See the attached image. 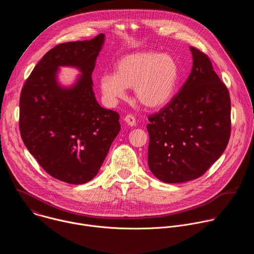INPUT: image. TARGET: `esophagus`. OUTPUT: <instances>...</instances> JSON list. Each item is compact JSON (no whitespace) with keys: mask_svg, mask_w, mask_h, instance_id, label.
<instances>
[{"mask_svg":"<svg viewBox=\"0 0 254 254\" xmlns=\"http://www.w3.org/2000/svg\"><path fill=\"white\" fill-rule=\"evenodd\" d=\"M125 121H126V123L128 125V126H130V127H133L134 125H135V119H134V117L132 116V115H127L126 117H125Z\"/></svg>","mask_w":254,"mask_h":254,"instance_id":"obj_1","label":"esophagus"}]
</instances>
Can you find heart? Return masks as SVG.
<instances>
[{
    "label": "heart",
    "instance_id": "b5f03b06",
    "mask_svg": "<svg viewBox=\"0 0 254 254\" xmlns=\"http://www.w3.org/2000/svg\"><path fill=\"white\" fill-rule=\"evenodd\" d=\"M179 76V65L169 54L138 52L123 57L116 73H105L100 88L105 99L114 103L126 97L127 88H134L139 103L159 108L172 97Z\"/></svg>",
    "mask_w": 254,
    "mask_h": 254
}]
</instances>
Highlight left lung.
Wrapping results in <instances>:
<instances>
[{
	"instance_id": "obj_1",
	"label": "left lung",
	"mask_w": 254,
	"mask_h": 254,
	"mask_svg": "<svg viewBox=\"0 0 254 254\" xmlns=\"http://www.w3.org/2000/svg\"><path fill=\"white\" fill-rule=\"evenodd\" d=\"M193 67L185 83L148 117V164L165 183L197 179L219 159L231 133V101L207 54L191 47Z\"/></svg>"
}]
</instances>
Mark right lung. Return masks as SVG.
I'll return each mask as SVG.
<instances>
[{
    "label": "right lung",
    "instance_id": "1",
    "mask_svg": "<svg viewBox=\"0 0 254 254\" xmlns=\"http://www.w3.org/2000/svg\"><path fill=\"white\" fill-rule=\"evenodd\" d=\"M99 34L87 41L61 43L49 50L26 79L20 95L19 127L31 155L51 177L84 184L98 173L121 130L120 115L95 99L92 72L103 44ZM76 65L83 76L72 89L56 82L59 65Z\"/></svg>",
    "mask_w": 254,
    "mask_h": 254
}]
</instances>
